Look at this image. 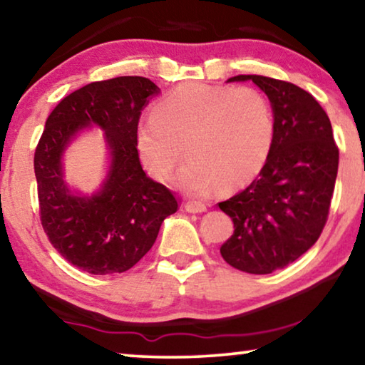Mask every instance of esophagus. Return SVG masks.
<instances>
[{
  "label": "esophagus",
  "mask_w": 365,
  "mask_h": 365,
  "mask_svg": "<svg viewBox=\"0 0 365 365\" xmlns=\"http://www.w3.org/2000/svg\"><path fill=\"white\" fill-rule=\"evenodd\" d=\"M185 210H187L188 213H205L206 205L200 203V201H187V203H185Z\"/></svg>",
  "instance_id": "34e87169"
}]
</instances>
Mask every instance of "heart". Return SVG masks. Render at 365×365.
I'll use <instances>...</instances> for the list:
<instances>
[{
	"instance_id": "1",
	"label": "heart",
	"mask_w": 365,
	"mask_h": 365,
	"mask_svg": "<svg viewBox=\"0 0 365 365\" xmlns=\"http://www.w3.org/2000/svg\"><path fill=\"white\" fill-rule=\"evenodd\" d=\"M274 134V113L259 90L185 83L139 124L138 149L157 180L172 175L185 152L188 162L177 185L201 197L217 185L232 190L252 180L267 160Z\"/></svg>"
}]
</instances>
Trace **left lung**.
<instances>
[{
  "instance_id": "1",
  "label": "left lung",
  "mask_w": 365,
  "mask_h": 365,
  "mask_svg": "<svg viewBox=\"0 0 365 365\" xmlns=\"http://www.w3.org/2000/svg\"><path fill=\"white\" fill-rule=\"evenodd\" d=\"M246 80L269 98L274 144L259 177L220 203L235 222L220 252L235 269L264 275L295 262L318 241L328 221L339 149L328 114L308 91L262 75L227 81Z\"/></svg>"
}]
</instances>
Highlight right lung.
<instances>
[{"mask_svg":"<svg viewBox=\"0 0 365 365\" xmlns=\"http://www.w3.org/2000/svg\"><path fill=\"white\" fill-rule=\"evenodd\" d=\"M159 91L144 77L93 81L65 96L46 121L34 154L41 222L57 252L88 274L129 270L178 208L170 190L145 175L138 152L140 111ZM90 125L106 130L112 164L102 188L83 197L64 183L61 157Z\"/></svg>","mask_w":365,"mask_h":365,"instance_id":"right-lung-1","label":"right lung"}]
</instances>
